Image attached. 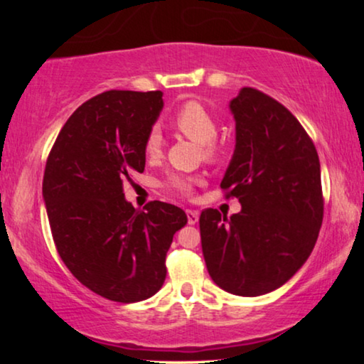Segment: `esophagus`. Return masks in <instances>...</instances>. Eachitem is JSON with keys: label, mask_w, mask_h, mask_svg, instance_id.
<instances>
[{"label": "esophagus", "mask_w": 364, "mask_h": 364, "mask_svg": "<svg viewBox=\"0 0 364 364\" xmlns=\"http://www.w3.org/2000/svg\"><path fill=\"white\" fill-rule=\"evenodd\" d=\"M187 213V220L191 225H196V223L198 222V212L197 210H186Z\"/></svg>", "instance_id": "34e87169"}]
</instances>
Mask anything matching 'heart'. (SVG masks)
I'll list each match as a JSON object with an SVG mask.
<instances>
[{"label":"heart","mask_w":364,"mask_h":364,"mask_svg":"<svg viewBox=\"0 0 364 364\" xmlns=\"http://www.w3.org/2000/svg\"><path fill=\"white\" fill-rule=\"evenodd\" d=\"M172 126L182 132L183 136L192 139L193 142L200 144L207 157H213L217 154V146L212 141L217 136V122L212 114L202 106L200 102L188 101L177 109L172 117ZM144 152L149 159H157L162 152V134L157 127L147 132L144 141ZM193 178L187 176H171L167 181V187L182 196H191Z\"/></svg>","instance_id":"1"}]
</instances>
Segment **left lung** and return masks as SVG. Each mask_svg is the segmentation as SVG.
Wrapping results in <instances>:
<instances>
[{
    "instance_id": "8db88e82",
    "label": "left lung",
    "mask_w": 364,
    "mask_h": 364,
    "mask_svg": "<svg viewBox=\"0 0 364 364\" xmlns=\"http://www.w3.org/2000/svg\"><path fill=\"white\" fill-rule=\"evenodd\" d=\"M235 151L220 187L242 210L200 213L202 253L222 290L260 296L280 288L308 260L323 220L320 159L285 106L253 87L230 104Z\"/></svg>"
}]
</instances>
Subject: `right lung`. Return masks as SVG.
<instances>
[{
	"label": "right lung",
	"instance_id": "add662e5",
	"mask_svg": "<svg viewBox=\"0 0 364 364\" xmlns=\"http://www.w3.org/2000/svg\"><path fill=\"white\" fill-rule=\"evenodd\" d=\"M164 107L162 92L107 91L68 119L43 178V198L59 257L107 300L134 303L161 290L182 208L154 200L146 212L124 197V181L144 172V141Z\"/></svg>",
	"mask_w": 364,
	"mask_h": 364
}]
</instances>
